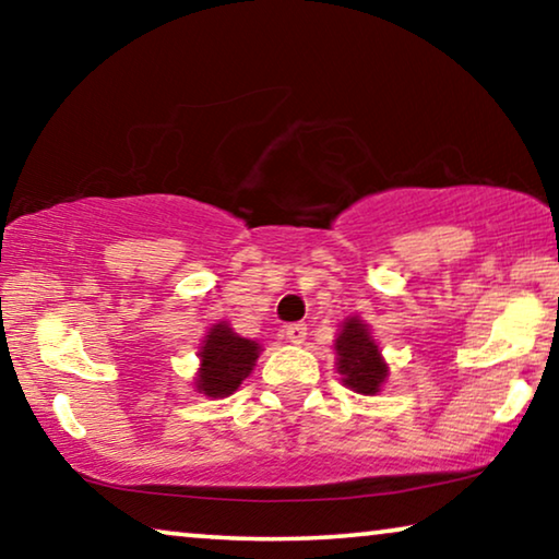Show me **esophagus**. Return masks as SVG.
Returning a JSON list of instances; mask_svg holds the SVG:
<instances>
[{"instance_id": "1", "label": "esophagus", "mask_w": 559, "mask_h": 559, "mask_svg": "<svg viewBox=\"0 0 559 559\" xmlns=\"http://www.w3.org/2000/svg\"><path fill=\"white\" fill-rule=\"evenodd\" d=\"M285 335L289 343H302L305 335H308V328H305V323H289L285 328Z\"/></svg>"}]
</instances>
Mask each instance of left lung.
I'll list each match as a JSON object with an SVG mask.
<instances>
[{"instance_id":"obj_1","label":"left lung","mask_w":559,"mask_h":559,"mask_svg":"<svg viewBox=\"0 0 559 559\" xmlns=\"http://www.w3.org/2000/svg\"><path fill=\"white\" fill-rule=\"evenodd\" d=\"M335 354H338V373L346 386L358 394L379 392L381 381L386 379V364L361 320L348 318L343 323V331L335 341Z\"/></svg>"}]
</instances>
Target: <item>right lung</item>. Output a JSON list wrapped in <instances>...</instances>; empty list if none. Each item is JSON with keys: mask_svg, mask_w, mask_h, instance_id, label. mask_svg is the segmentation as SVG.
<instances>
[{"mask_svg": "<svg viewBox=\"0 0 559 559\" xmlns=\"http://www.w3.org/2000/svg\"><path fill=\"white\" fill-rule=\"evenodd\" d=\"M259 358V343L241 338L228 325H213L201 346L198 392L205 396L234 394Z\"/></svg>", "mask_w": 559, "mask_h": 559, "instance_id": "1", "label": "right lung"}]
</instances>
